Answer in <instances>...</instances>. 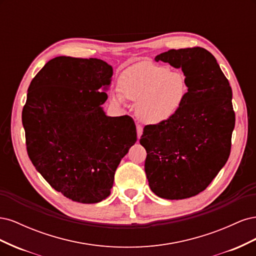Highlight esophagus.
<instances>
[{
  "label": "esophagus",
  "instance_id": "34e87169",
  "mask_svg": "<svg viewBox=\"0 0 256 256\" xmlns=\"http://www.w3.org/2000/svg\"><path fill=\"white\" fill-rule=\"evenodd\" d=\"M136 134H138V138H140L142 134H143V127L142 126H140V125L136 126Z\"/></svg>",
  "mask_w": 256,
  "mask_h": 256
}]
</instances>
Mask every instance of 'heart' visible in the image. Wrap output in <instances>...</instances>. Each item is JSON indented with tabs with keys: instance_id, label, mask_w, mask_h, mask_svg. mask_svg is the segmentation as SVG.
<instances>
[{
	"instance_id": "b5f03b06",
	"label": "heart",
	"mask_w": 256,
	"mask_h": 256,
	"mask_svg": "<svg viewBox=\"0 0 256 256\" xmlns=\"http://www.w3.org/2000/svg\"><path fill=\"white\" fill-rule=\"evenodd\" d=\"M118 88L122 96L113 94L111 102L122 104L125 98L138 104V118L150 125L171 120L182 109L188 92L182 74L150 62H141L124 72Z\"/></svg>"
}]
</instances>
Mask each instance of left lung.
Returning <instances> with one entry per match:
<instances>
[{
  "label": "left lung",
  "instance_id": "left-lung-1",
  "mask_svg": "<svg viewBox=\"0 0 256 256\" xmlns=\"http://www.w3.org/2000/svg\"><path fill=\"white\" fill-rule=\"evenodd\" d=\"M162 60L182 69L188 92L176 116L145 126V173L150 190L166 200L194 196L226 166L230 152L235 113L232 88L212 54L204 48L172 49Z\"/></svg>",
  "mask_w": 256,
  "mask_h": 256
}]
</instances>
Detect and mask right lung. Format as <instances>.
<instances>
[{
  "mask_svg": "<svg viewBox=\"0 0 256 256\" xmlns=\"http://www.w3.org/2000/svg\"><path fill=\"white\" fill-rule=\"evenodd\" d=\"M113 68L58 56L30 82L22 110L28 157L53 189L83 204L110 196L120 160L136 142L134 120L108 116Z\"/></svg>",
  "mask_w": 256,
  "mask_h": 256,
  "instance_id": "obj_1",
  "label": "right lung"
}]
</instances>
